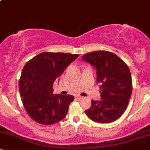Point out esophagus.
<instances>
[{"mask_svg":"<svg viewBox=\"0 0 150 150\" xmlns=\"http://www.w3.org/2000/svg\"><path fill=\"white\" fill-rule=\"evenodd\" d=\"M77 99H78V100H82V99H84V97H81V96H77Z\"/></svg>","mask_w":150,"mask_h":150,"instance_id":"esophagus-1","label":"esophagus"}]
</instances>
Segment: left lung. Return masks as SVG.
I'll return each instance as SVG.
<instances>
[{
	"mask_svg": "<svg viewBox=\"0 0 150 150\" xmlns=\"http://www.w3.org/2000/svg\"><path fill=\"white\" fill-rule=\"evenodd\" d=\"M82 60L97 70V83L101 90V100H92L86 114L98 123L117 120L126 109L132 94V78L128 65L115 53L106 51L85 53Z\"/></svg>",
	"mask_w": 150,
	"mask_h": 150,
	"instance_id": "1",
	"label": "left lung"
}]
</instances>
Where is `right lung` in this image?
I'll return each mask as SVG.
<instances>
[{"label":"right lung","mask_w":150,"mask_h":150,"mask_svg":"<svg viewBox=\"0 0 150 150\" xmlns=\"http://www.w3.org/2000/svg\"><path fill=\"white\" fill-rule=\"evenodd\" d=\"M78 56L43 52L25 65L19 81V89L24 107L34 121L52 125L66 116L74 97L53 94V84Z\"/></svg>","instance_id":"add662e5"}]
</instances>
